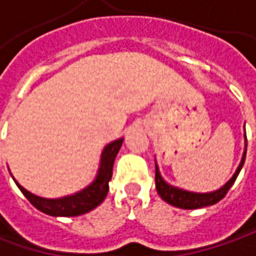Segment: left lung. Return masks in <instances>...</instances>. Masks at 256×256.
<instances>
[{"mask_svg":"<svg viewBox=\"0 0 256 256\" xmlns=\"http://www.w3.org/2000/svg\"><path fill=\"white\" fill-rule=\"evenodd\" d=\"M245 142H246V134H245ZM245 157H246V146H245V151L242 156V160L238 166L235 174L230 177V180L222 186L219 190H214L212 193H193V192H187L183 188H177L174 186H170L162 177H161L158 166L156 162V188L160 194V198L167 202L168 204L180 208V209H200V208H206V206H212L216 204L219 200L226 196V193L229 192V188L234 186L235 180H236L238 174L240 172L244 162H245Z\"/></svg>","mask_w":256,"mask_h":256,"instance_id":"left-lung-1","label":"left lung"}]
</instances>
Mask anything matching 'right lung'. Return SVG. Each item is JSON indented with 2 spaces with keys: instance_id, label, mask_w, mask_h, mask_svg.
Wrapping results in <instances>:
<instances>
[{
  "instance_id": "obj_1",
  "label": "right lung",
  "mask_w": 256,
  "mask_h": 256,
  "mask_svg": "<svg viewBox=\"0 0 256 256\" xmlns=\"http://www.w3.org/2000/svg\"><path fill=\"white\" fill-rule=\"evenodd\" d=\"M124 138L115 140L112 142H109L106 147L104 148L102 156H100V164H99V170L96 174L95 180L84 187V190L70 194V196H64L60 198H38L36 194L30 193L28 190H26L22 186H20L16 180V184L18 186L21 193L28 198V202L32 203L36 209L43 212L46 214L50 216H80L92 209H95L96 206H99L108 194L109 182L112 178V168H114V161L115 157L121 148Z\"/></svg>"
}]
</instances>
